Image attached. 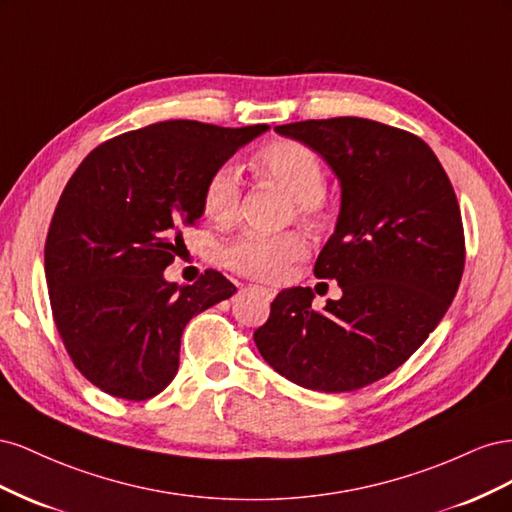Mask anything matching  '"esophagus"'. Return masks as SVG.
Here are the masks:
<instances>
[{
	"label": "esophagus",
	"mask_w": 512,
	"mask_h": 512,
	"mask_svg": "<svg viewBox=\"0 0 512 512\" xmlns=\"http://www.w3.org/2000/svg\"><path fill=\"white\" fill-rule=\"evenodd\" d=\"M256 290L262 294V297H265L267 301H271L275 294H277V290L275 288H267V286H256Z\"/></svg>",
	"instance_id": "1"
}]
</instances>
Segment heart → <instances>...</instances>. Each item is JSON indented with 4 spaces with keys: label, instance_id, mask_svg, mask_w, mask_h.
<instances>
[{
    "label": "heart",
    "instance_id": "1",
    "mask_svg": "<svg viewBox=\"0 0 512 512\" xmlns=\"http://www.w3.org/2000/svg\"><path fill=\"white\" fill-rule=\"evenodd\" d=\"M254 168L260 175L280 183L292 196L299 218H316L324 207L327 173L318 153L299 141H275L262 147ZM241 175L232 164H222L209 175L203 188V213L215 224H230L237 218L241 203ZM307 254V243L299 232L284 235H243L230 239L222 250V262L254 280H282L294 260Z\"/></svg>",
    "mask_w": 512,
    "mask_h": 512
}]
</instances>
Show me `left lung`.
Segmentation results:
<instances>
[{
  "label": "left lung",
  "instance_id": "obj_1",
  "mask_svg": "<svg viewBox=\"0 0 512 512\" xmlns=\"http://www.w3.org/2000/svg\"><path fill=\"white\" fill-rule=\"evenodd\" d=\"M275 132L318 151L342 183L314 267L342 299L314 309L312 288L282 290L256 348L303 389H363L404 365L455 299L466 265L455 190L425 141L380 121L307 119Z\"/></svg>",
  "mask_w": 512,
  "mask_h": 512
}]
</instances>
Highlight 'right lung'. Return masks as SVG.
<instances>
[{
	"label": "right lung",
	"instance_id": "right-lung-1",
	"mask_svg": "<svg viewBox=\"0 0 512 512\" xmlns=\"http://www.w3.org/2000/svg\"><path fill=\"white\" fill-rule=\"evenodd\" d=\"M269 126L160 121L98 145L59 196L44 245L53 320L100 391L145 401L177 376L185 324L237 288L220 271L164 280L215 168Z\"/></svg>",
	"mask_w": 512,
	"mask_h": 512
}]
</instances>
